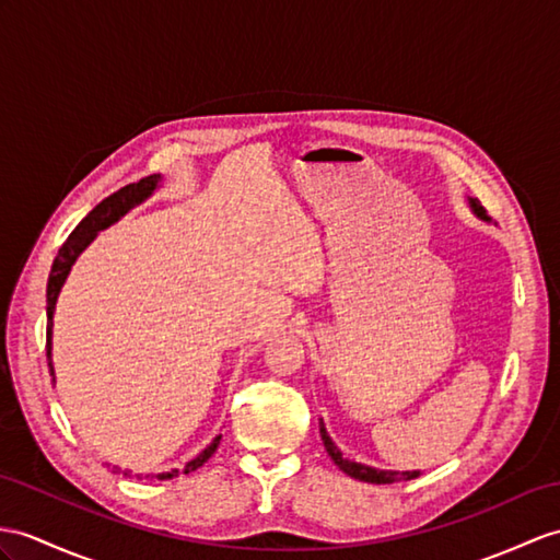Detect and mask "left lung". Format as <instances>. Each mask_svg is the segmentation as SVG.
<instances>
[{
    "label": "left lung",
    "instance_id": "1",
    "mask_svg": "<svg viewBox=\"0 0 560 560\" xmlns=\"http://www.w3.org/2000/svg\"><path fill=\"white\" fill-rule=\"evenodd\" d=\"M468 201H470V209L477 218L489 221V215H487V211H485L480 201L472 199V197ZM320 438H323V444H325V452L330 454V458L335 460V466L342 472H347L349 477H353V480L371 482V485H392V482H401V480H413V477L420 475V470H377V468H371V466H363V463L345 458L342 452H339L335 442L330 440V434H327L323 420H320Z\"/></svg>",
    "mask_w": 560,
    "mask_h": 560
}]
</instances>
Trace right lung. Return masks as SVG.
I'll return each mask as SVG.
<instances>
[{
	"label": "right lung",
	"mask_w": 560,
	"mask_h": 560,
	"mask_svg": "<svg viewBox=\"0 0 560 560\" xmlns=\"http://www.w3.org/2000/svg\"><path fill=\"white\" fill-rule=\"evenodd\" d=\"M159 183H161V175H147V177H142L140 183H130L126 187H120L118 192H114L112 197H106L104 201H100L97 207H94L83 218V221L78 223V228L61 244V249H59L57 258H54V264H51L49 282H47V359H49V375H51V380H54V365H51L54 308H57V299H59V292H61L63 282L68 278V272H71V266L75 264V258L83 254V249L88 247V244L94 237H97L100 230L114 225L120 215H126L132 207H138V203H142L147 197H152V192L159 187ZM218 444H221V434H218V438L207 448H203V452L197 458L189 460L183 472L187 475V472L201 468L203 463H207L213 456ZM122 475L130 477V470H122ZM177 475H180V470L173 468L171 472H161L156 477H159V480H171V477H177Z\"/></svg>",
	"instance_id": "obj_1"
}]
</instances>
